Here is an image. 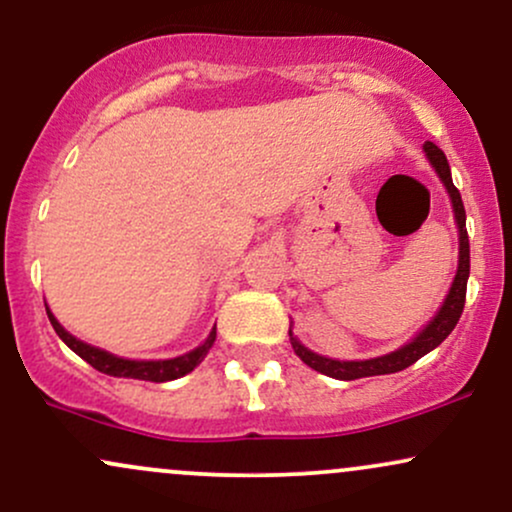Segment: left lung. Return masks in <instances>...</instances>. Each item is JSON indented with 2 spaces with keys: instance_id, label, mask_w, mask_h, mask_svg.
Wrapping results in <instances>:
<instances>
[{
  "instance_id": "obj_1",
  "label": "left lung",
  "mask_w": 512,
  "mask_h": 512,
  "mask_svg": "<svg viewBox=\"0 0 512 512\" xmlns=\"http://www.w3.org/2000/svg\"><path fill=\"white\" fill-rule=\"evenodd\" d=\"M424 152H427L429 164L434 166L436 174H439L441 183L446 186L448 195H451L453 202V214H455V224H458V236H460V255H458V272H455V279L451 283V291H448L446 300H443L441 310L436 312L432 322H429L424 329L412 338L410 343H405L403 348L393 350L389 355L381 357H372V360H350V362H341V360H331V357L317 355L312 353L310 348H305L298 338L293 336V331L288 329V336H291V346L295 350V355L305 362L307 367L317 369V372L326 374V377H334L341 381H353V379H362V377H377V374H393L400 372V369L410 367L412 362H417L420 357H424L429 350H434L436 346H441L443 338H446L458 324L460 315H463L465 307V293H467V276H470V238H467V229H465V207H463V197H460L458 188L453 186L451 178V166H448V159L443 152L436 147L434 143H424Z\"/></svg>"
}]
</instances>
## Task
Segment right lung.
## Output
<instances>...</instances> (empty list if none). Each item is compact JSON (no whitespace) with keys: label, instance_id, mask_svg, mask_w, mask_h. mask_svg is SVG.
<instances>
[{"label":"right lung","instance_id":"right-lung-1","mask_svg":"<svg viewBox=\"0 0 512 512\" xmlns=\"http://www.w3.org/2000/svg\"><path fill=\"white\" fill-rule=\"evenodd\" d=\"M47 317H49V322H52L54 331H57V336L61 338V341H64L66 346L73 350V353L83 357L88 365L95 367L97 372L109 374V377L157 381V384H162V381L178 379V377H183V374L193 372V369L200 365L202 360H205L209 348H212L214 338H217V326H214L202 346H197L195 350H190V353L181 355V357H174V360H123V357H116L102 348L88 346V343L78 341L76 336H71L69 331H66L64 326L57 322V317L49 312V307H47Z\"/></svg>","mask_w":512,"mask_h":512}]
</instances>
